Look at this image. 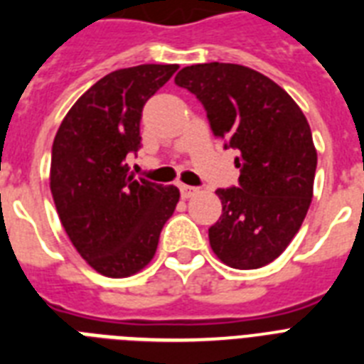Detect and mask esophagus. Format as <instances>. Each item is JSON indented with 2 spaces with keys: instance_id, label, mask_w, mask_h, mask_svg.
Masks as SVG:
<instances>
[{
  "instance_id": "esophagus-1",
  "label": "esophagus",
  "mask_w": 364,
  "mask_h": 364,
  "mask_svg": "<svg viewBox=\"0 0 364 364\" xmlns=\"http://www.w3.org/2000/svg\"><path fill=\"white\" fill-rule=\"evenodd\" d=\"M179 191H181L183 198H191L194 194H198L200 191L196 187H188V185H179Z\"/></svg>"
}]
</instances>
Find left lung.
<instances>
[{"label":"left lung","instance_id":"8db88e82","mask_svg":"<svg viewBox=\"0 0 364 364\" xmlns=\"http://www.w3.org/2000/svg\"><path fill=\"white\" fill-rule=\"evenodd\" d=\"M176 85L202 102L225 149L238 151V187L215 191L223 215L210 227L211 249L238 270L266 266L299 232L314 196L310 124L279 85L245 65H187Z\"/></svg>","mask_w":364,"mask_h":364}]
</instances>
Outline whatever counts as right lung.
I'll use <instances>...</instances> for the list:
<instances>
[{"label": "right lung", "mask_w": 364, "mask_h": 364, "mask_svg": "<svg viewBox=\"0 0 364 364\" xmlns=\"http://www.w3.org/2000/svg\"><path fill=\"white\" fill-rule=\"evenodd\" d=\"M177 64H143L102 77L60 124L50 159V193L62 227L82 259L107 277L151 262L179 188L128 173L126 154L141 147L143 105Z\"/></svg>", "instance_id": "1"}]
</instances>
